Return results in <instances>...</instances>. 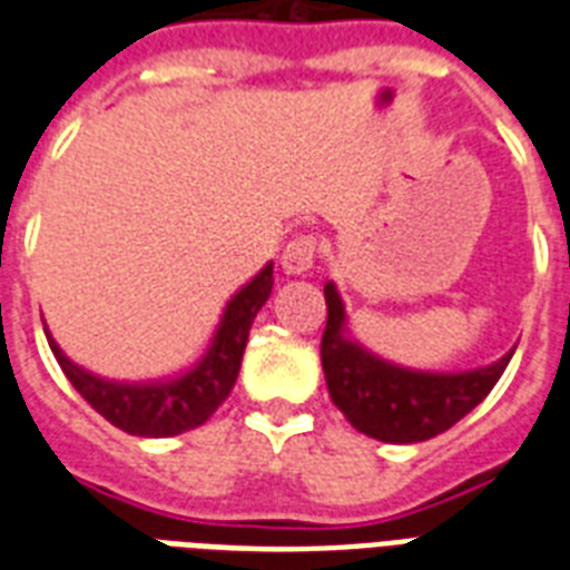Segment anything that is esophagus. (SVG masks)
Instances as JSON below:
<instances>
[{"label": "esophagus", "instance_id": "34e87169", "mask_svg": "<svg viewBox=\"0 0 570 570\" xmlns=\"http://www.w3.org/2000/svg\"><path fill=\"white\" fill-rule=\"evenodd\" d=\"M316 254H320V239L313 233H298L295 239L286 242L281 266H284L286 275H304L316 263Z\"/></svg>", "mask_w": 570, "mask_h": 570}]
</instances>
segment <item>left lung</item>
Returning a JSON list of instances; mask_svg holds the SVG:
<instances>
[{
    "mask_svg": "<svg viewBox=\"0 0 570 570\" xmlns=\"http://www.w3.org/2000/svg\"><path fill=\"white\" fill-rule=\"evenodd\" d=\"M328 322L322 334V370L334 405L357 432L384 443H416L446 432L494 390L514 352L468 373L402 370L343 334L346 313L334 284H325Z\"/></svg>",
    "mask_w": 570,
    "mask_h": 570,
    "instance_id": "8db88e82",
    "label": "left lung"
}]
</instances>
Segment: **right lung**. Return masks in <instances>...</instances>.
<instances>
[{
	"label": "right lung",
	"instance_id": "add662e5",
	"mask_svg": "<svg viewBox=\"0 0 570 570\" xmlns=\"http://www.w3.org/2000/svg\"><path fill=\"white\" fill-rule=\"evenodd\" d=\"M272 263L259 272L250 284H245L233 295L224 316L215 328L213 346L191 366L189 373L168 381H147V384H120L85 373L82 366L70 364L61 348L47 334L49 348L56 355L58 366L65 370L79 396L106 416L111 425H118L127 434L138 438H171V434L189 432L206 423L215 414V407L230 396L236 375H239L245 343H248L250 322L272 295Z\"/></svg>",
	"mask_w": 570,
	"mask_h": 570
}]
</instances>
